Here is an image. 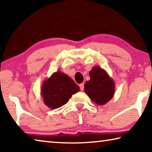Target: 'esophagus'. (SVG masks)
Segmentation results:
<instances>
[{"label": "esophagus", "instance_id": "34e87169", "mask_svg": "<svg viewBox=\"0 0 152 152\" xmlns=\"http://www.w3.org/2000/svg\"><path fill=\"white\" fill-rule=\"evenodd\" d=\"M79 86H80V90L81 91H82L84 90V84L83 83H82V84H80L79 85Z\"/></svg>", "mask_w": 152, "mask_h": 152}]
</instances>
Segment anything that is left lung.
Returning a JSON list of instances; mask_svg holds the SVG:
<instances>
[{
	"label": "left lung",
	"mask_w": 152,
	"mask_h": 152,
	"mask_svg": "<svg viewBox=\"0 0 152 152\" xmlns=\"http://www.w3.org/2000/svg\"><path fill=\"white\" fill-rule=\"evenodd\" d=\"M91 79L84 84V92L92 101L104 105L115 94V84L104 69L94 66L89 72Z\"/></svg>",
	"instance_id": "1"
}]
</instances>
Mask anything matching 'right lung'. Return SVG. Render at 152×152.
I'll list each match as a JSON object with an SVG mask.
<instances>
[{
  "label": "right lung",
  "instance_id": "right-lung-1",
  "mask_svg": "<svg viewBox=\"0 0 152 152\" xmlns=\"http://www.w3.org/2000/svg\"><path fill=\"white\" fill-rule=\"evenodd\" d=\"M41 89L45 104L52 109L66 104L72 95L80 91L73 80L61 71H57L43 80Z\"/></svg>",
  "mask_w": 152,
  "mask_h": 152
}]
</instances>
